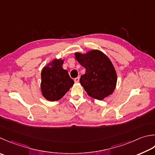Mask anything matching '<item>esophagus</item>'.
Listing matches in <instances>:
<instances>
[{"label":"esophagus","mask_w":155,"mask_h":155,"mask_svg":"<svg viewBox=\"0 0 155 155\" xmlns=\"http://www.w3.org/2000/svg\"><path fill=\"white\" fill-rule=\"evenodd\" d=\"M74 82L76 83H78V82H79V77H77V78H74Z\"/></svg>","instance_id":"34e87169"}]
</instances>
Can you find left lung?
I'll use <instances>...</instances> for the list:
<instances>
[{"instance_id": "left-lung-1", "label": "left lung", "mask_w": 155, "mask_h": 155, "mask_svg": "<svg viewBox=\"0 0 155 155\" xmlns=\"http://www.w3.org/2000/svg\"><path fill=\"white\" fill-rule=\"evenodd\" d=\"M75 58L85 68L80 83L88 95L97 100H104L114 91L117 83L116 69L109 57L99 50L85 54L75 52Z\"/></svg>"}]
</instances>
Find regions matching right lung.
<instances>
[{
    "instance_id": "1",
    "label": "right lung",
    "mask_w": 155,
    "mask_h": 155,
    "mask_svg": "<svg viewBox=\"0 0 155 155\" xmlns=\"http://www.w3.org/2000/svg\"><path fill=\"white\" fill-rule=\"evenodd\" d=\"M64 60L54 59L42 69L41 73V92L50 101L60 100L73 85L74 82L68 71L62 68Z\"/></svg>"
}]
</instances>
